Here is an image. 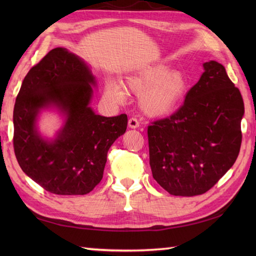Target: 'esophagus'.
Returning <instances> with one entry per match:
<instances>
[{
	"label": "esophagus",
	"instance_id": "esophagus-1",
	"mask_svg": "<svg viewBox=\"0 0 256 256\" xmlns=\"http://www.w3.org/2000/svg\"><path fill=\"white\" fill-rule=\"evenodd\" d=\"M140 126V122L138 121V118H131L128 120V128H138Z\"/></svg>",
	"mask_w": 256,
	"mask_h": 256
}]
</instances>
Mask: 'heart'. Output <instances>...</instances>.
Segmentation results:
<instances>
[{"instance_id":"b5f03b06","label":"heart","mask_w":256,"mask_h":256,"mask_svg":"<svg viewBox=\"0 0 256 256\" xmlns=\"http://www.w3.org/2000/svg\"><path fill=\"white\" fill-rule=\"evenodd\" d=\"M128 86L140 94V104L150 116H162L172 112L187 90V80L179 72L158 64L138 69L128 77ZM106 94L113 101L126 99V89L118 80L106 81Z\"/></svg>"}]
</instances>
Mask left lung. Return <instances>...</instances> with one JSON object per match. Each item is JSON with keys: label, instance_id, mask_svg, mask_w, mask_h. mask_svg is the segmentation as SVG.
<instances>
[{"label": "left lung", "instance_id": "left-lung-1", "mask_svg": "<svg viewBox=\"0 0 256 256\" xmlns=\"http://www.w3.org/2000/svg\"><path fill=\"white\" fill-rule=\"evenodd\" d=\"M204 72L184 104L148 128L150 165L155 180L174 196L208 192L240 153L241 92L221 64H204Z\"/></svg>", "mask_w": 256, "mask_h": 256}]
</instances>
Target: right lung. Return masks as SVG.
Returning <instances> with one entry per match:
<instances>
[{
	"instance_id": "1",
	"label": "right lung",
	"mask_w": 256,
	"mask_h": 256,
	"mask_svg": "<svg viewBox=\"0 0 256 256\" xmlns=\"http://www.w3.org/2000/svg\"><path fill=\"white\" fill-rule=\"evenodd\" d=\"M96 86L86 62L55 48L32 67L16 96L13 145L27 176L55 194H86L101 182L108 150L126 131V114L106 118L89 106ZM56 106L66 116L55 140L38 133L42 108Z\"/></svg>"
}]
</instances>
